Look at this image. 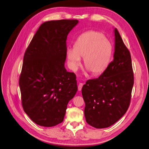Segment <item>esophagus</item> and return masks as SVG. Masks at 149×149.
Wrapping results in <instances>:
<instances>
[{"mask_svg": "<svg viewBox=\"0 0 149 149\" xmlns=\"http://www.w3.org/2000/svg\"><path fill=\"white\" fill-rule=\"evenodd\" d=\"M84 85V84L82 83H79V85H78V90L79 91H81V88H82Z\"/></svg>", "mask_w": 149, "mask_h": 149, "instance_id": "esophagus-1", "label": "esophagus"}]
</instances>
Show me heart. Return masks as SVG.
Listing matches in <instances>:
<instances>
[{
  "instance_id": "b5f03b06",
  "label": "heart",
  "mask_w": 149,
  "mask_h": 149,
  "mask_svg": "<svg viewBox=\"0 0 149 149\" xmlns=\"http://www.w3.org/2000/svg\"><path fill=\"white\" fill-rule=\"evenodd\" d=\"M113 53L112 43L103 33L89 31L81 35L75 41L74 49L69 48L66 56L70 68L76 71L84 57V66L93 75L103 74L111 62Z\"/></svg>"
}]
</instances>
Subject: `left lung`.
<instances>
[{"label":"left lung","instance_id":"8db88e82","mask_svg":"<svg viewBox=\"0 0 149 149\" xmlns=\"http://www.w3.org/2000/svg\"><path fill=\"white\" fill-rule=\"evenodd\" d=\"M114 33L113 61L98 78L87 80L81 89L86 121L98 129L112 126L126 113L134 85L130 52L116 28Z\"/></svg>","mask_w":149,"mask_h":149}]
</instances>
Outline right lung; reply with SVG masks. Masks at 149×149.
Segmentation results:
<instances>
[{"instance_id":"1","label":"right lung","mask_w":149,"mask_h":149,"mask_svg":"<svg viewBox=\"0 0 149 149\" xmlns=\"http://www.w3.org/2000/svg\"><path fill=\"white\" fill-rule=\"evenodd\" d=\"M78 23L44 22L24 55L19 80L22 106L39 126L52 127L63 121L68 104L77 92L76 75L64 64L67 36Z\"/></svg>"}]
</instances>
